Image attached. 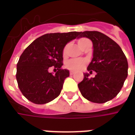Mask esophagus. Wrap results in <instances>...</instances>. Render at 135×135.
<instances>
[{"label": "esophagus", "instance_id": "1", "mask_svg": "<svg viewBox=\"0 0 135 135\" xmlns=\"http://www.w3.org/2000/svg\"><path fill=\"white\" fill-rule=\"evenodd\" d=\"M74 74H75L74 71H70V75H73Z\"/></svg>", "mask_w": 135, "mask_h": 135}]
</instances>
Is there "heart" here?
<instances>
[{"instance_id":"heart-1","label":"heart","mask_w":135,"mask_h":135,"mask_svg":"<svg viewBox=\"0 0 135 135\" xmlns=\"http://www.w3.org/2000/svg\"><path fill=\"white\" fill-rule=\"evenodd\" d=\"M88 39L82 38L79 40L78 41V45H79V47L82 48V45L84 44V42L85 41H87ZM68 45H66L63 51V54L64 56H65L66 54V51H67ZM85 61L84 60H81V59H71L70 61H69L66 64V67L72 71H79L80 69H82V68L85 66Z\"/></svg>"}]
</instances>
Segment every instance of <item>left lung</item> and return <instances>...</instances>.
<instances>
[{"mask_svg": "<svg viewBox=\"0 0 135 135\" xmlns=\"http://www.w3.org/2000/svg\"><path fill=\"white\" fill-rule=\"evenodd\" d=\"M87 37L93 42V59L88 69L97 72L95 78L84 79L78 84L82 96L88 100L103 103L113 99L123 87L128 75V62L122 48L116 42L97 31L79 32L78 38Z\"/></svg>", "mask_w": 135, "mask_h": 135, "instance_id": "1", "label": "left lung"}]
</instances>
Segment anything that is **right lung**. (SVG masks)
Segmentation results:
<instances>
[{"label": "right lung", "instance_id": "right-lung-1", "mask_svg": "<svg viewBox=\"0 0 135 135\" xmlns=\"http://www.w3.org/2000/svg\"><path fill=\"white\" fill-rule=\"evenodd\" d=\"M77 32L50 33L37 38L19 58L16 80L24 96L35 104H45L59 96L69 71L61 69L63 51L68 42L76 39ZM51 66L59 70L49 72Z\"/></svg>", "mask_w": 135, "mask_h": 135}]
</instances>
